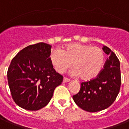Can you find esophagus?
I'll list each match as a JSON object with an SVG mask.
<instances>
[{
  "label": "esophagus",
  "instance_id": "esophagus-1",
  "mask_svg": "<svg viewBox=\"0 0 129 129\" xmlns=\"http://www.w3.org/2000/svg\"><path fill=\"white\" fill-rule=\"evenodd\" d=\"M69 81H70V79H68V78H66V77H64L63 79V83H67V82H69Z\"/></svg>",
  "mask_w": 129,
  "mask_h": 129
}]
</instances>
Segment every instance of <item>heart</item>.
<instances>
[{"label": "heart", "mask_w": 129, "mask_h": 129, "mask_svg": "<svg viewBox=\"0 0 129 129\" xmlns=\"http://www.w3.org/2000/svg\"><path fill=\"white\" fill-rule=\"evenodd\" d=\"M51 63L57 73L62 74L71 67L72 74L80 76L84 81L93 79L99 75L104 66L105 55L103 50L91 45L74 43L63 50H56L50 55Z\"/></svg>", "instance_id": "b5f03b06"}]
</instances>
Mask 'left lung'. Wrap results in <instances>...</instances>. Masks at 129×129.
I'll return each instance as SVG.
<instances>
[{"mask_svg":"<svg viewBox=\"0 0 129 129\" xmlns=\"http://www.w3.org/2000/svg\"><path fill=\"white\" fill-rule=\"evenodd\" d=\"M103 50L108 58L96 78L81 83L79 93L73 96L77 106L88 112H97L111 106L117 98L121 84L120 62L108 47Z\"/></svg>","mask_w":129,"mask_h":129,"instance_id":"left-lung-1","label":"left lung"}]
</instances>
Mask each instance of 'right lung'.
<instances>
[{
	"instance_id": "obj_1",
	"label": "right lung",
	"mask_w": 129,
	"mask_h": 129,
	"mask_svg": "<svg viewBox=\"0 0 129 129\" xmlns=\"http://www.w3.org/2000/svg\"><path fill=\"white\" fill-rule=\"evenodd\" d=\"M50 45L40 42L20 51L8 69L9 88L14 102L28 111L44 107L52 99L63 76L55 72L50 59Z\"/></svg>"
}]
</instances>
